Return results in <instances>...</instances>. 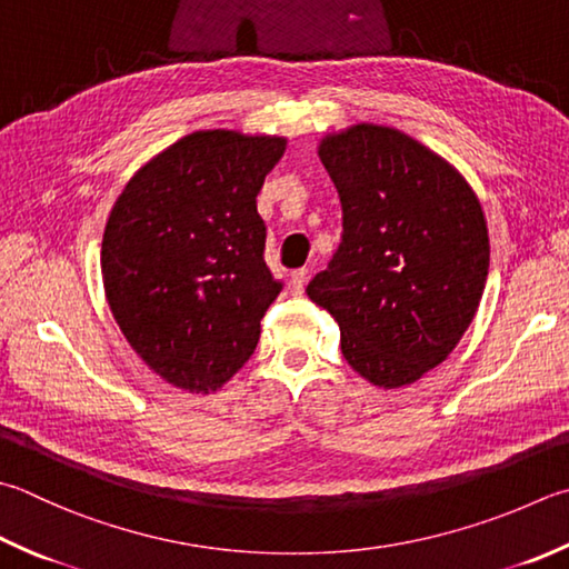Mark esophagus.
<instances>
[{
	"mask_svg": "<svg viewBox=\"0 0 569 569\" xmlns=\"http://www.w3.org/2000/svg\"><path fill=\"white\" fill-rule=\"evenodd\" d=\"M307 274H309L307 267H299V270H295L292 274H289V289H292V295H302L305 292Z\"/></svg>",
	"mask_w": 569,
	"mask_h": 569,
	"instance_id": "1",
	"label": "esophagus"
}]
</instances>
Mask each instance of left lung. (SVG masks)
Returning a JSON list of instances; mask_svg holds the SVG:
<instances>
[{
    "mask_svg": "<svg viewBox=\"0 0 569 569\" xmlns=\"http://www.w3.org/2000/svg\"><path fill=\"white\" fill-rule=\"evenodd\" d=\"M341 200V242L307 284L337 319L341 353L383 389L446 361L486 289L483 208L458 170L389 126L359 123L319 143Z\"/></svg>",
    "mask_w": 569,
    "mask_h": 569,
    "instance_id": "1",
    "label": "left lung"
}]
</instances>
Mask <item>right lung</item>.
<instances>
[{"label": "right lung", "mask_w": 569, "mask_h": 569, "mask_svg": "<svg viewBox=\"0 0 569 569\" xmlns=\"http://www.w3.org/2000/svg\"><path fill=\"white\" fill-rule=\"evenodd\" d=\"M280 136L196 131L128 180L106 222L103 289L133 351L160 379L218 391L252 357L282 282L257 212Z\"/></svg>", "instance_id": "obj_1"}]
</instances>
